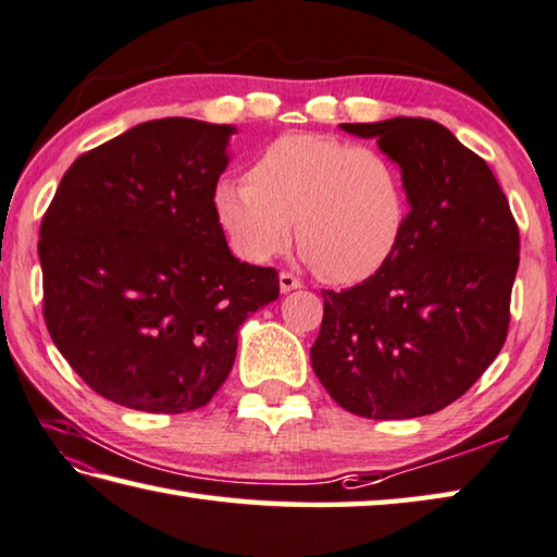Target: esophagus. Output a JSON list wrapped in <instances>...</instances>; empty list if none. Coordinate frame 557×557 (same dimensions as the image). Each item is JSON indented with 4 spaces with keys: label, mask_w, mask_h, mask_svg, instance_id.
<instances>
[{
    "label": "esophagus",
    "mask_w": 557,
    "mask_h": 557,
    "mask_svg": "<svg viewBox=\"0 0 557 557\" xmlns=\"http://www.w3.org/2000/svg\"><path fill=\"white\" fill-rule=\"evenodd\" d=\"M301 287V280H297L295 275H289V272H280V292L282 295H287L292 289H299Z\"/></svg>",
    "instance_id": "1"
}]
</instances>
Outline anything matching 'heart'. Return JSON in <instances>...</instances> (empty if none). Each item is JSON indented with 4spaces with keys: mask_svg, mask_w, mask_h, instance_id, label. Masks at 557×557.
<instances>
[{
    "mask_svg": "<svg viewBox=\"0 0 557 557\" xmlns=\"http://www.w3.org/2000/svg\"><path fill=\"white\" fill-rule=\"evenodd\" d=\"M211 205L238 258L270 262L289 248L297 226L301 256L333 282L380 272L409 216L407 185L389 156L321 134L270 140L248 180L216 182Z\"/></svg>",
    "mask_w": 557,
    "mask_h": 557,
    "instance_id": "obj_1",
    "label": "heart"
}]
</instances>
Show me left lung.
<instances>
[{
    "label": "left lung",
    "instance_id": "8db88e82",
    "mask_svg": "<svg viewBox=\"0 0 557 557\" xmlns=\"http://www.w3.org/2000/svg\"><path fill=\"white\" fill-rule=\"evenodd\" d=\"M377 138L407 185V228L360 285L323 289L311 368L331 399L366 419L441 411L507 341L519 228L490 165L446 126L394 116L341 124Z\"/></svg>",
    "mask_w": 557,
    "mask_h": 557
}]
</instances>
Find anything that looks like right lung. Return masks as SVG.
I'll return each instance as SVG.
<instances>
[{
  "mask_svg": "<svg viewBox=\"0 0 557 557\" xmlns=\"http://www.w3.org/2000/svg\"><path fill=\"white\" fill-rule=\"evenodd\" d=\"M234 134L182 116L128 128L70 165L40 221L50 338L121 407H205L240 323L280 295L275 270L234 258L211 205Z\"/></svg>",
  "mask_w": 557,
  "mask_h": 557,
  "instance_id": "obj_1",
  "label": "right lung"
}]
</instances>
